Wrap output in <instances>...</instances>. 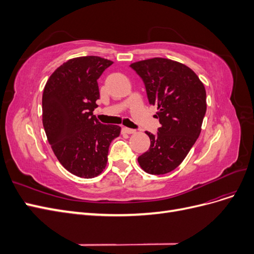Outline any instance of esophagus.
I'll list each match as a JSON object with an SVG mask.
<instances>
[{
    "label": "esophagus",
    "mask_w": 254,
    "mask_h": 254,
    "mask_svg": "<svg viewBox=\"0 0 254 254\" xmlns=\"http://www.w3.org/2000/svg\"><path fill=\"white\" fill-rule=\"evenodd\" d=\"M122 131L124 133H128V134H133L136 132L135 129H131V128H127V127H123Z\"/></svg>",
    "instance_id": "1"
}]
</instances>
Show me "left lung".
<instances>
[{
	"label": "left lung",
	"instance_id": "1",
	"mask_svg": "<svg viewBox=\"0 0 254 254\" xmlns=\"http://www.w3.org/2000/svg\"><path fill=\"white\" fill-rule=\"evenodd\" d=\"M130 67L142 78L150 105L157 106L158 132L145 133L150 147L137 158L151 175L174 171L187 157L201 131L206 111L203 83L187 65L166 58L137 61Z\"/></svg>",
	"mask_w": 254,
	"mask_h": 254
}]
</instances>
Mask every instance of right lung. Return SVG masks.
I'll use <instances>...</instances> for the list:
<instances>
[{"label": "right lung", "mask_w": 254, "mask_h": 254, "mask_svg": "<svg viewBox=\"0 0 254 254\" xmlns=\"http://www.w3.org/2000/svg\"><path fill=\"white\" fill-rule=\"evenodd\" d=\"M113 63L97 56L67 60L54 72L42 95V121L55 156L80 178L101 174L111 142L121 127L105 125L93 111L99 98L97 79Z\"/></svg>", "instance_id": "obj_1"}]
</instances>
